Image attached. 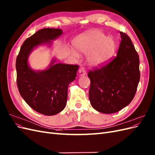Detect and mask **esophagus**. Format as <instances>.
Returning a JSON list of instances; mask_svg holds the SVG:
<instances>
[{
	"instance_id": "esophagus-1",
	"label": "esophagus",
	"mask_w": 155,
	"mask_h": 155,
	"mask_svg": "<svg viewBox=\"0 0 155 155\" xmlns=\"http://www.w3.org/2000/svg\"><path fill=\"white\" fill-rule=\"evenodd\" d=\"M86 74H87V72L84 68H80L79 69V75L80 76H85V75H86Z\"/></svg>"
}]
</instances>
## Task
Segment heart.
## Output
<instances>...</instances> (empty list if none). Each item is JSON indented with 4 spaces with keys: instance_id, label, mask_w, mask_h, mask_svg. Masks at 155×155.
Wrapping results in <instances>:
<instances>
[{
    "instance_id": "heart-1",
    "label": "heart",
    "mask_w": 155,
    "mask_h": 155,
    "mask_svg": "<svg viewBox=\"0 0 155 155\" xmlns=\"http://www.w3.org/2000/svg\"><path fill=\"white\" fill-rule=\"evenodd\" d=\"M76 48L83 54H88L87 61L92 66L104 64L112 58L116 50V42L101 31L91 30L78 36L74 41ZM73 54L78 56L76 51Z\"/></svg>"
}]
</instances>
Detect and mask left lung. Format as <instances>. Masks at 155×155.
<instances>
[{"label": "left lung", "instance_id": "1", "mask_svg": "<svg viewBox=\"0 0 155 155\" xmlns=\"http://www.w3.org/2000/svg\"><path fill=\"white\" fill-rule=\"evenodd\" d=\"M116 57L100 68L91 70L89 100L92 107L105 114L118 112L134 97L140 81L139 56L130 37L120 31Z\"/></svg>", "mask_w": 155, "mask_h": 155}]
</instances>
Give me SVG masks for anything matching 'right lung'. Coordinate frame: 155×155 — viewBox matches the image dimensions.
<instances>
[{"instance_id":"add662e5","label":"right lung","mask_w":155,"mask_h":155,"mask_svg":"<svg viewBox=\"0 0 155 155\" xmlns=\"http://www.w3.org/2000/svg\"><path fill=\"white\" fill-rule=\"evenodd\" d=\"M63 34L61 29L43 28L25 40L16 59L17 84L22 97L31 109L39 113L53 116L61 112L67 104L68 87L76 77L78 65L55 63L43 70H33L28 58L40 45L50 46Z\"/></svg>"}]
</instances>
